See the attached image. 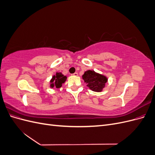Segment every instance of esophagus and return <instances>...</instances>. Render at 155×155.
Returning <instances> with one entry per match:
<instances>
[{
    "instance_id": "1",
    "label": "esophagus",
    "mask_w": 155,
    "mask_h": 155,
    "mask_svg": "<svg viewBox=\"0 0 155 155\" xmlns=\"http://www.w3.org/2000/svg\"><path fill=\"white\" fill-rule=\"evenodd\" d=\"M73 75H74V76H78V74L77 72H75L74 74H73Z\"/></svg>"
}]
</instances>
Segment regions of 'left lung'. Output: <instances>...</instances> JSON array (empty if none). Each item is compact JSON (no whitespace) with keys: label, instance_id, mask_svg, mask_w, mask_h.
Here are the masks:
<instances>
[{"label":"left lung","instance_id":"8db88e82","mask_svg":"<svg viewBox=\"0 0 155 155\" xmlns=\"http://www.w3.org/2000/svg\"><path fill=\"white\" fill-rule=\"evenodd\" d=\"M82 78L88 88L94 92H100L103 91L108 81V78L104 75L96 72L93 70H88L84 72Z\"/></svg>","mask_w":155,"mask_h":155}]
</instances>
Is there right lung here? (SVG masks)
I'll return each instance as SVG.
<instances>
[{"label":"right lung","mask_w":155,"mask_h":155,"mask_svg":"<svg viewBox=\"0 0 155 155\" xmlns=\"http://www.w3.org/2000/svg\"><path fill=\"white\" fill-rule=\"evenodd\" d=\"M67 79V77L61 72H56L55 75H54L50 81V87L53 88L55 87L56 88H59L62 87V85L65 83Z\"/></svg>","instance_id":"obj_1"}]
</instances>
